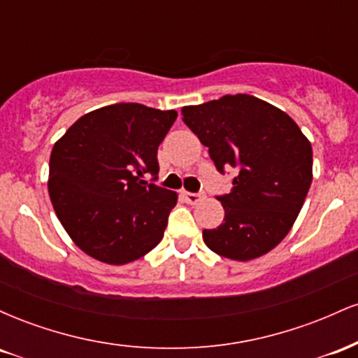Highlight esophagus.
<instances>
[{
	"mask_svg": "<svg viewBox=\"0 0 358 358\" xmlns=\"http://www.w3.org/2000/svg\"><path fill=\"white\" fill-rule=\"evenodd\" d=\"M183 195V199H185V202L187 203H190V205H195V203H199L200 200H203V193H192V192H183L182 193Z\"/></svg>",
	"mask_w": 358,
	"mask_h": 358,
	"instance_id": "esophagus-1",
	"label": "esophagus"
}]
</instances>
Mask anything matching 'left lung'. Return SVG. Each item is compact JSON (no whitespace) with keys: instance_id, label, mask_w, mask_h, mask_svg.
Wrapping results in <instances>:
<instances>
[{"instance_id":"1","label":"left lung","mask_w":358,"mask_h":358,"mask_svg":"<svg viewBox=\"0 0 358 358\" xmlns=\"http://www.w3.org/2000/svg\"><path fill=\"white\" fill-rule=\"evenodd\" d=\"M183 122L208 148L220 173L234 170L231 193L217 196L225 210L203 242L219 256L250 261L286 237L313 178V151L296 122L248 94L182 109Z\"/></svg>"}]
</instances>
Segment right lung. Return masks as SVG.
<instances>
[{
  "instance_id": "1",
  "label": "right lung",
  "mask_w": 358,
  "mask_h": 358,
  "mask_svg": "<svg viewBox=\"0 0 358 358\" xmlns=\"http://www.w3.org/2000/svg\"><path fill=\"white\" fill-rule=\"evenodd\" d=\"M176 110L121 102L84 114L53 145L48 193L76 245L121 266L159 244L178 195L156 180L158 146Z\"/></svg>"
}]
</instances>
